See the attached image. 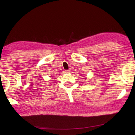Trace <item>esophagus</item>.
<instances>
[{
  "mask_svg": "<svg viewBox=\"0 0 135 135\" xmlns=\"http://www.w3.org/2000/svg\"><path fill=\"white\" fill-rule=\"evenodd\" d=\"M64 72H65V73H69V70H65V71H64Z\"/></svg>",
  "mask_w": 135,
  "mask_h": 135,
  "instance_id": "esophagus-1",
  "label": "esophagus"
}]
</instances>
